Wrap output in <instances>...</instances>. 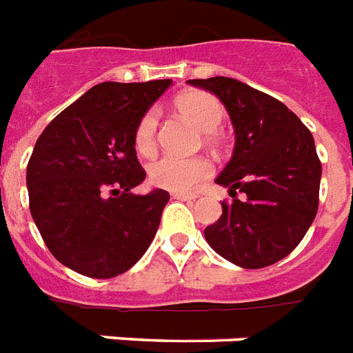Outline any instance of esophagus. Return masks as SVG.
Returning a JSON list of instances; mask_svg holds the SVG:
<instances>
[{
  "label": "esophagus",
  "mask_w": 353,
  "mask_h": 353,
  "mask_svg": "<svg viewBox=\"0 0 353 353\" xmlns=\"http://www.w3.org/2000/svg\"><path fill=\"white\" fill-rule=\"evenodd\" d=\"M172 196H174L176 200H183V201L198 200V194H187V192H172Z\"/></svg>",
  "instance_id": "34e87169"
}]
</instances>
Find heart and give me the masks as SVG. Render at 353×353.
<instances>
[{"label": "heart", "mask_w": 353, "mask_h": 353, "mask_svg": "<svg viewBox=\"0 0 353 353\" xmlns=\"http://www.w3.org/2000/svg\"><path fill=\"white\" fill-rule=\"evenodd\" d=\"M176 109L188 118L196 128L203 131L207 144H216L220 139L219 128L224 122V107L212 94L203 90H187L176 98ZM134 148L141 155H153L159 144V117L150 109L141 117L134 128ZM212 174L211 163L203 157L181 159L165 155L148 168L150 181L155 187L168 190H188Z\"/></svg>", "instance_id": "heart-1"}]
</instances>
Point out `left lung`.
Returning <instances> with one entry per match:
<instances>
[{
  "label": "left lung",
  "mask_w": 353,
  "mask_h": 353,
  "mask_svg": "<svg viewBox=\"0 0 353 353\" xmlns=\"http://www.w3.org/2000/svg\"><path fill=\"white\" fill-rule=\"evenodd\" d=\"M188 83L214 94L235 128L233 157L216 177L233 201H222V216L205 228L207 242L242 268L274 265L300 244L319 211L322 165L313 134L287 105L246 83Z\"/></svg>",
  "instance_id": "left-lung-1"
}]
</instances>
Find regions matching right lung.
<instances>
[{
	"instance_id": "add662e5",
	"label": "right lung",
	"mask_w": 353,
	"mask_h": 353,
	"mask_svg": "<svg viewBox=\"0 0 353 353\" xmlns=\"http://www.w3.org/2000/svg\"><path fill=\"white\" fill-rule=\"evenodd\" d=\"M172 79L99 83L53 118L27 165L29 209L53 257L88 278L123 274L157 233L170 194H133L146 172L134 128Z\"/></svg>"
}]
</instances>
